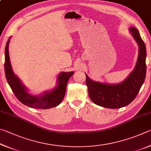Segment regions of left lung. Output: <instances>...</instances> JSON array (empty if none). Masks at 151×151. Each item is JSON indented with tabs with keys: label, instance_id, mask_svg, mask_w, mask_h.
I'll return each mask as SVG.
<instances>
[{
	"label": "left lung",
	"instance_id": "left-lung-1",
	"mask_svg": "<svg viewBox=\"0 0 151 151\" xmlns=\"http://www.w3.org/2000/svg\"><path fill=\"white\" fill-rule=\"evenodd\" d=\"M132 36L139 45V56L135 67L127 78L120 83L108 84L91 80L86 74L89 96L94 104L109 109H118L133 101L139 93L146 76V46L138 30L130 28Z\"/></svg>",
	"mask_w": 151,
	"mask_h": 151
}]
</instances>
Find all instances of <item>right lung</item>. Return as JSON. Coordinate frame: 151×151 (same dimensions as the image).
<instances>
[{"label": "right lung", "instance_id": "right-lung-1", "mask_svg": "<svg viewBox=\"0 0 151 151\" xmlns=\"http://www.w3.org/2000/svg\"><path fill=\"white\" fill-rule=\"evenodd\" d=\"M10 39V38L7 41L5 47L4 71L7 82L15 96L22 104L31 108L46 109L58 106L64 97L68 81L71 76L73 75V71L61 73L57 78V85L53 90L45 91L40 96H32L28 93L26 88L19 78L14 75L12 69L9 52Z\"/></svg>", "mask_w": 151, "mask_h": 151}]
</instances>
